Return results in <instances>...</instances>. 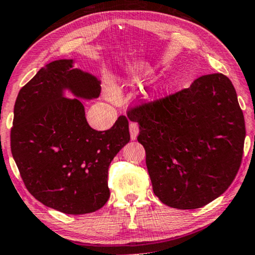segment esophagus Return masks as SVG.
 Masks as SVG:
<instances>
[{
  "mask_svg": "<svg viewBox=\"0 0 255 255\" xmlns=\"http://www.w3.org/2000/svg\"><path fill=\"white\" fill-rule=\"evenodd\" d=\"M129 131H130V138L134 141L138 135V125L136 123L129 124Z\"/></svg>",
  "mask_w": 255,
  "mask_h": 255,
  "instance_id": "obj_1",
  "label": "esophagus"
}]
</instances>
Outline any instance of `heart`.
Returning a JSON list of instances; mask_svg holds the SVG:
<instances>
[{
	"instance_id": "b5f03b06",
	"label": "heart",
	"mask_w": 255,
	"mask_h": 255,
	"mask_svg": "<svg viewBox=\"0 0 255 255\" xmlns=\"http://www.w3.org/2000/svg\"><path fill=\"white\" fill-rule=\"evenodd\" d=\"M106 97L111 100H113V102H116L118 99V91L117 89L114 88V85L112 84H109L106 88Z\"/></svg>"
}]
</instances>
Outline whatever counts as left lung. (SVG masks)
Here are the masks:
<instances>
[{"label": "left lung", "instance_id": "8db88e82", "mask_svg": "<svg viewBox=\"0 0 255 255\" xmlns=\"http://www.w3.org/2000/svg\"><path fill=\"white\" fill-rule=\"evenodd\" d=\"M156 196L168 207L198 209L229 188L242 164L245 120L223 74L128 111Z\"/></svg>", "mask_w": 255, "mask_h": 255}]
</instances>
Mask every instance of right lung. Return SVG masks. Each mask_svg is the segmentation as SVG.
<instances>
[{"instance_id":"obj_1","label":"right lung","mask_w":255,"mask_h":255,"mask_svg":"<svg viewBox=\"0 0 255 255\" xmlns=\"http://www.w3.org/2000/svg\"><path fill=\"white\" fill-rule=\"evenodd\" d=\"M100 95V82L73 68V60L46 64L20 89L13 109L10 146L25 187L42 204L83 215L110 199L109 167L130 139L120 116L107 130L89 126L80 99Z\"/></svg>"}]
</instances>
